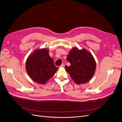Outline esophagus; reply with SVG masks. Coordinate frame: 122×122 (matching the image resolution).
<instances>
[{
	"instance_id": "obj_1",
	"label": "esophagus",
	"mask_w": 122,
	"mask_h": 122,
	"mask_svg": "<svg viewBox=\"0 0 122 122\" xmlns=\"http://www.w3.org/2000/svg\"><path fill=\"white\" fill-rule=\"evenodd\" d=\"M64 66H65V64H62L60 66L61 67H64Z\"/></svg>"
}]
</instances>
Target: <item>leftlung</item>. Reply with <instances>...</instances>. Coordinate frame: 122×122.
Segmentation results:
<instances>
[{
  "label": "left lung",
  "mask_w": 122,
  "mask_h": 122,
  "mask_svg": "<svg viewBox=\"0 0 122 122\" xmlns=\"http://www.w3.org/2000/svg\"><path fill=\"white\" fill-rule=\"evenodd\" d=\"M67 60L71 65L65 66L66 71L78 85L87 82L93 76L96 62L92 55L86 49L73 47L68 55Z\"/></svg>",
  "instance_id": "8db88e82"
}]
</instances>
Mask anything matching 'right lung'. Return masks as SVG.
<instances>
[{
  "label": "right lung",
  "instance_id": "right-lung-1",
  "mask_svg": "<svg viewBox=\"0 0 122 122\" xmlns=\"http://www.w3.org/2000/svg\"><path fill=\"white\" fill-rule=\"evenodd\" d=\"M26 71L31 80L44 85L55 74L58 68L49 55L48 49H37L30 54L25 62Z\"/></svg>",
  "mask_w": 122,
  "mask_h": 122
}]
</instances>
